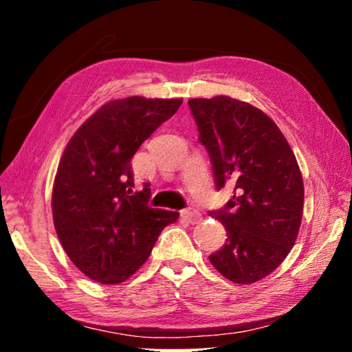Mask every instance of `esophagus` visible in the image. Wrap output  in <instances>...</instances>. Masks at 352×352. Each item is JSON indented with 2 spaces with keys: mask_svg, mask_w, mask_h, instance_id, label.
I'll list each match as a JSON object with an SVG mask.
<instances>
[{
  "mask_svg": "<svg viewBox=\"0 0 352 352\" xmlns=\"http://www.w3.org/2000/svg\"><path fill=\"white\" fill-rule=\"evenodd\" d=\"M182 217L188 220L189 223H197L201 220V214L197 210H194V208H186V210L182 211Z\"/></svg>",
  "mask_w": 352,
  "mask_h": 352,
  "instance_id": "1",
  "label": "esophagus"
}]
</instances>
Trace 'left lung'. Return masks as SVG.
Masks as SVG:
<instances>
[{
    "mask_svg": "<svg viewBox=\"0 0 352 352\" xmlns=\"http://www.w3.org/2000/svg\"><path fill=\"white\" fill-rule=\"evenodd\" d=\"M188 104L217 189L230 183L236 190L223 210L211 212L228 237L210 261L230 281L253 284L281 265L298 237L305 205L300 166L281 130L254 105L230 96Z\"/></svg>",
    "mask_w": 352,
    "mask_h": 352,
    "instance_id": "left-lung-1",
    "label": "left lung"
}]
</instances>
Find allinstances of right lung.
<instances>
[{
	"mask_svg": "<svg viewBox=\"0 0 352 352\" xmlns=\"http://www.w3.org/2000/svg\"><path fill=\"white\" fill-rule=\"evenodd\" d=\"M183 99L130 96L104 104L71 136L52 186V219L65 253L100 284L129 279L178 212L148 206L130 160Z\"/></svg>",
	"mask_w": 352,
	"mask_h": 352,
	"instance_id": "right-lung-1",
	"label": "right lung"
}]
</instances>
